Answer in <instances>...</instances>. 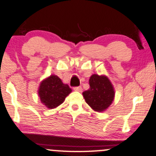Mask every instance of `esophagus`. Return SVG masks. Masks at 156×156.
<instances>
[{
  "label": "esophagus",
  "instance_id": "obj_1",
  "mask_svg": "<svg viewBox=\"0 0 156 156\" xmlns=\"http://www.w3.org/2000/svg\"><path fill=\"white\" fill-rule=\"evenodd\" d=\"M74 91H76V92H81L82 91V87H76L73 88Z\"/></svg>",
  "mask_w": 156,
  "mask_h": 156
}]
</instances>
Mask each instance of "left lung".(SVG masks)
<instances>
[{
	"label": "left lung",
	"mask_w": 156,
	"mask_h": 156,
	"mask_svg": "<svg viewBox=\"0 0 156 156\" xmlns=\"http://www.w3.org/2000/svg\"><path fill=\"white\" fill-rule=\"evenodd\" d=\"M89 83L90 88L83 92L85 101L95 112H104L114 99L115 92L112 82L107 76L93 74Z\"/></svg>",
	"instance_id": "8db88e82"
}]
</instances>
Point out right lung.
<instances>
[{
    "mask_svg": "<svg viewBox=\"0 0 156 156\" xmlns=\"http://www.w3.org/2000/svg\"><path fill=\"white\" fill-rule=\"evenodd\" d=\"M71 92L67 84L63 83L58 76L51 75L41 82L38 94L42 104L51 109L62 104Z\"/></svg>",
    "mask_w": 156,
    "mask_h": 156,
    "instance_id": "1",
    "label": "right lung"
}]
</instances>
